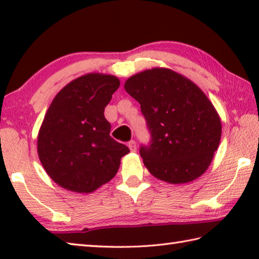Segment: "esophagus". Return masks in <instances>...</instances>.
I'll return each instance as SVG.
<instances>
[{
	"label": "esophagus",
	"mask_w": 259,
	"mask_h": 259,
	"mask_svg": "<svg viewBox=\"0 0 259 259\" xmlns=\"http://www.w3.org/2000/svg\"><path fill=\"white\" fill-rule=\"evenodd\" d=\"M128 147H129V150H130L131 152H136V151H137V144H136L135 140H131V142L128 143Z\"/></svg>",
	"instance_id": "34e87169"
}]
</instances>
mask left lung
<instances>
[{"mask_svg":"<svg viewBox=\"0 0 259 259\" xmlns=\"http://www.w3.org/2000/svg\"><path fill=\"white\" fill-rule=\"evenodd\" d=\"M124 89L140 104L151 134L140 156L153 176L185 184L203 175L222 137L212 103L187 77L169 68H152L129 77Z\"/></svg>","mask_w":259,"mask_h":259,"instance_id":"8db88e82","label":"left lung"}]
</instances>
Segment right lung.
<instances>
[{
    "label": "right lung",
    "mask_w": 259,
    "mask_h": 259,
    "mask_svg": "<svg viewBox=\"0 0 259 259\" xmlns=\"http://www.w3.org/2000/svg\"><path fill=\"white\" fill-rule=\"evenodd\" d=\"M120 80L90 73L65 85L52 100L38 131L37 153L55 183L91 193L115 176L129 148L109 136L104 111Z\"/></svg>",
    "instance_id": "add662e5"
}]
</instances>
